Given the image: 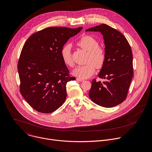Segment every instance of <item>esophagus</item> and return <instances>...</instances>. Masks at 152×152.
Listing matches in <instances>:
<instances>
[{"label":"esophagus","instance_id":"1","mask_svg":"<svg viewBox=\"0 0 152 152\" xmlns=\"http://www.w3.org/2000/svg\"><path fill=\"white\" fill-rule=\"evenodd\" d=\"M76 80H78V81H79V82H83V81H84V80H83V79H80V78H79V77L76 78Z\"/></svg>","mask_w":152,"mask_h":152}]
</instances>
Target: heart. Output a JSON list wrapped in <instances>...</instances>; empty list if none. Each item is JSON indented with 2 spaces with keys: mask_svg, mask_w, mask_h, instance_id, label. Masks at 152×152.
I'll return each mask as SVG.
<instances>
[{
  "mask_svg": "<svg viewBox=\"0 0 152 152\" xmlns=\"http://www.w3.org/2000/svg\"><path fill=\"white\" fill-rule=\"evenodd\" d=\"M77 45L87 51L85 61L86 64L76 66L73 73L81 79H86L95 73V67L99 69L103 67L106 58V50L103 47L99 46V42L95 37L90 35L80 37L77 40ZM61 56L65 64L69 67L73 66L70 44L68 43L63 46Z\"/></svg>",
  "mask_w": 152,
  "mask_h": 152,
  "instance_id": "1",
  "label": "heart"
}]
</instances>
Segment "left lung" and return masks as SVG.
Masks as SVG:
<instances>
[{"instance_id":"left-lung-1","label":"left lung","mask_w":152,"mask_h":152,"mask_svg":"<svg viewBox=\"0 0 152 152\" xmlns=\"http://www.w3.org/2000/svg\"><path fill=\"white\" fill-rule=\"evenodd\" d=\"M86 31H99L103 35L106 58L98 76L106 81H92L89 96L94 103L112 107L126 99L133 76L132 54L125 37L107 24L88 28Z\"/></svg>"}]
</instances>
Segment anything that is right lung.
Here are the masks:
<instances>
[{
	"label": "right lung",
	"instance_id": "add662e5",
	"mask_svg": "<svg viewBox=\"0 0 152 152\" xmlns=\"http://www.w3.org/2000/svg\"><path fill=\"white\" fill-rule=\"evenodd\" d=\"M82 29L47 27L33 34L24 43L18 63L20 91L35 110L50 113L64 103L66 84L76 78L69 75L61 50Z\"/></svg>",
	"mask_w": 152,
	"mask_h": 152
}]
</instances>
